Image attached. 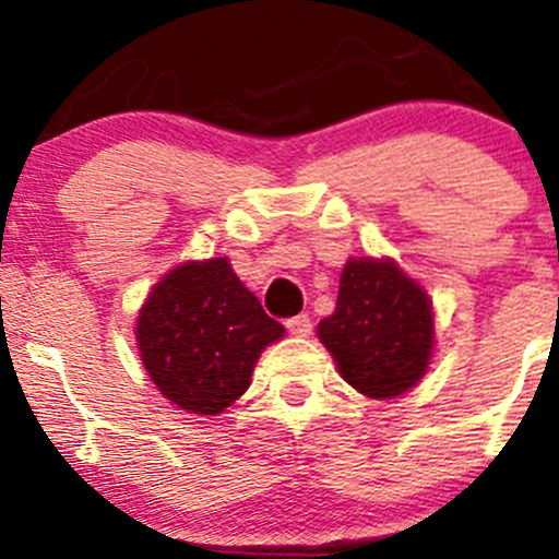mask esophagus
I'll use <instances>...</instances> for the list:
<instances>
[{
  "label": "esophagus",
  "instance_id": "34e87169",
  "mask_svg": "<svg viewBox=\"0 0 559 559\" xmlns=\"http://www.w3.org/2000/svg\"><path fill=\"white\" fill-rule=\"evenodd\" d=\"M286 330H289L292 335H297V337H308V335H311V330H313L311 316H306V313L292 316V319H286Z\"/></svg>",
  "mask_w": 559,
  "mask_h": 559
}]
</instances>
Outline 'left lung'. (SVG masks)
Listing matches in <instances>:
<instances>
[{"label": "left lung", "instance_id": "8db88e82", "mask_svg": "<svg viewBox=\"0 0 559 559\" xmlns=\"http://www.w3.org/2000/svg\"><path fill=\"white\" fill-rule=\"evenodd\" d=\"M319 337L354 389L397 397L425 376L432 352V302L392 262L348 259L335 313Z\"/></svg>", "mask_w": 559, "mask_h": 559}]
</instances>
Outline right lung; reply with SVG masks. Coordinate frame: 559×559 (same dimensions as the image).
<instances>
[{"label": "right lung", "mask_w": 559, "mask_h": 559, "mask_svg": "<svg viewBox=\"0 0 559 559\" xmlns=\"http://www.w3.org/2000/svg\"><path fill=\"white\" fill-rule=\"evenodd\" d=\"M284 326L233 273L227 259L170 270L145 300L138 346L156 389L178 408L216 416L251 384V370Z\"/></svg>", "instance_id": "add662e5"}]
</instances>
